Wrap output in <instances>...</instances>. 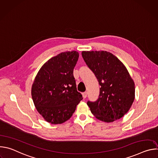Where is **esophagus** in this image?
Returning a JSON list of instances; mask_svg holds the SVG:
<instances>
[{"mask_svg":"<svg viewBox=\"0 0 158 158\" xmlns=\"http://www.w3.org/2000/svg\"><path fill=\"white\" fill-rule=\"evenodd\" d=\"M82 96H83L84 99L86 98V97H87V92H84V93H82Z\"/></svg>","mask_w":158,"mask_h":158,"instance_id":"1","label":"esophagus"}]
</instances>
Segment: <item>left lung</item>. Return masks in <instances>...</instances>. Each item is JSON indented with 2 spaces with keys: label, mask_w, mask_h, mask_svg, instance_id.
Here are the masks:
<instances>
[{
  "label": "left lung",
  "mask_w": 158,
  "mask_h": 158,
  "mask_svg": "<svg viewBox=\"0 0 158 158\" xmlns=\"http://www.w3.org/2000/svg\"><path fill=\"white\" fill-rule=\"evenodd\" d=\"M82 56L101 86L98 99L87 102L93 114L106 123L119 119L135 97L134 83L126 67L107 51H82Z\"/></svg>",
  "instance_id": "1"
}]
</instances>
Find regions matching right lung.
<instances>
[{"mask_svg":"<svg viewBox=\"0 0 158 158\" xmlns=\"http://www.w3.org/2000/svg\"><path fill=\"white\" fill-rule=\"evenodd\" d=\"M78 58L76 51L62 52L45 63L35 78L32 100L48 123L61 124L70 119L82 99L73 75Z\"/></svg>","mask_w":158,"mask_h":158,"instance_id":"obj_1","label":"right lung"}]
</instances>
